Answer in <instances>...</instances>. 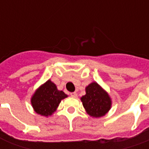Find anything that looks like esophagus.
Returning <instances> with one entry per match:
<instances>
[{
    "instance_id": "34e87169",
    "label": "esophagus",
    "mask_w": 149,
    "mask_h": 149,
    "mask_svg": "<svg viewBox=\"0 0 149 149\" xmlns=\"http://www.w3.org/2000/svg\"><path fill=\"white\" fill-rule=\"evenodd\" d=\"M70 96H71V97H77V93H70Z\"/></svg>"
}]
</instances>
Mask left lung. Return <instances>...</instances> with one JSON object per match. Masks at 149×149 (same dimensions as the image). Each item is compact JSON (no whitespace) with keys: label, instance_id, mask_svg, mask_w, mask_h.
I'll list each match as a JSON object with an SVG mask.
<instances>
[{"label":"left lung","instance_id":"obj_1","mask_svg":"<svg viewBox=\"0 0 149 149\" xmlns=\"http://www.w3.org/2000/svg\"><path fill=\"white\" fill-rule=\"evenodd\" d=\"M85 93V95L81 97V100L87 114L94 118L106 115L112 108L109 94L96 81L86 86Z\"/></svg>","mask_w":149,"mask_h":149}]
</instances>
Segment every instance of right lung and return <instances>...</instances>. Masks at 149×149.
Here are the masks:
<instances>
[{
	"instance_id": "right-lung-1",
	"label": "right lung",
	"mask_w": 149,
	"mask_h": 149,
	"mask_svg": "<svg viewBox=\"0 0 149 149\" xmlns=\"http://www.w3.org/2000/svg\"><path fill=\"white\" fill-rule=\"evenodd\" d=\"M66 97L68 95L58 90L56 85L48 80L34 92L31 97V104L36 113L48 117L56 111L61 101Z\"/></svg>"
}]
</instances>
